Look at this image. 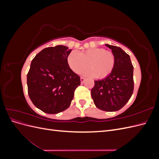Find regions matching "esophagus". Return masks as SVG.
I'll return each instance as SVG.
<instances>
[{
	"label": "esophagus",
	"instance_id": "1",
	"mask_svg": "<svg viewBox=\"0 0 159 159\" xmlns=\"http://www.w3.org/2000/svg\"><path fill=\"white\" fill-rule=\"evenodd\" d=\"M85 78H84V77H81V78H80V80H81V83H84V81H85Z\"/></svg>",
	"mask_w": 159,
	"mask_h": 159
}]
</instances>
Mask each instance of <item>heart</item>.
Wrapping results in <instances>:
<instances>
[{"label":"heart","mask_w":159,"mask_h":159,"mask_svg":"<svg viewBox=\"0 0 159 159\" xmlns=\"http://www.w3.org/2000/svg\"><path fill=\"white\" fill-rule=\"evenodd\" d=\"M68 63L76 74L81 73L89 66L91 69L84 71V75L103 79L113 71L115 56L113 52L102 48H91L80 53L72 51L68 56Z\"/></svg>","instance_id":"b5f03b06"}]
</instances>
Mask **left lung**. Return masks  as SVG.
Masks as SVG:
<instances>
[{
  "instance_id": "obj_1",
  "label": "left lung",
  "mask_w": 159,
  "mask_h": 159,
  "mask_svg": "<svg viewBox=\"0 0 159 159\" xmlns=\"http://www.w3.org/2000/svg\"><path fill=\"white\" fill-rule=\"evenodd\" d=\"M105 46L115 54V65L107 78L94 81L91 95L98 108L105 111H115L124 107L133 94V66L129 56L121 48Z\"/></svg>"
}]
</instances>
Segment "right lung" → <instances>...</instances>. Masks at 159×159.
I'll list each match as a JSON object with an SVG mask.
<instances>
[{
    "mask_svg": "<svg viewBox=\"0 0 159 159\" xmlns=\"http://www.w3.org/2000/svg\"><path fill=\"white\" fill-rule=\"evenodd\" d=\"M71 50L58 45L43 49L32 60L27 74L28 93L42 111L55 114L68 109L80 77L71 70L68 56Z\"/></svg>",
    "mask_w": 159,
    "mask_h": 159,
    "instance_id": "right-lung-1",
    "label": "right lung"
}]
</instances>
